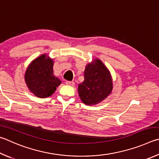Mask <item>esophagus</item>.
Masks as SVG:
<instances>
[{
  "label": "esophagus",
  "mask_w": 159,
  "mask_h": 159,
  "mask_svg": "<svg viewBox=\"0 0 159 159\" xmlns=\"http://www.w3.org/2000/svg\"><path fill=\"white\" fill-rule=\"evenodd\" d=\"M66 84L67 85L71 86V87H74V86H75V82H70V81H66Z\"/></svg>",
  "instance_id": "esophagus-1"
}]
</instances>
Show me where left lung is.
Instances as JSON below:
<instances>
[{
  "instance_id": "8db88e82",
  "label": "left lung",
  "mask_w": 159,
  "mask_h": 159,
  "mask_svg": "<svg viewBox=\"0 0 159 159\" xmlns=\"http://www.w3.org/2000/svg\"><path fill=\"white\" fill-rule=\"evenodd\" d=\"M112 79L109 70L103 63L96 58L88 63L84 70V80L78 85L82 101L87 105H96L112 92Z\"/></svg>"
}]
</instances>
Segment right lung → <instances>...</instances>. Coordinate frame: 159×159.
<instances>
[{"instance_id": "obj_1", "label": "right lung", "mask_w": 159, "mask_h": 159, "mask_svg": "<svg viewBox=\"0 0 159 159\" xmlns=\"http://www.w3.org/2000/svg\"><path fill=\"white\" fill-rule=\"evenodd\" d=\"M54 61L42 54L33 60L28 67L24 79L30 92L39 98L52 96L61 84V80L53 73Z\"/></svg>"}]
</instances>
